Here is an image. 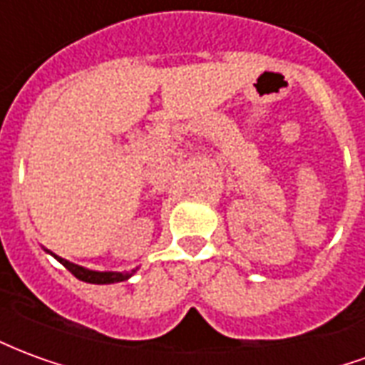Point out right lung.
Returning <instances> with one entry per match:
<instances>
[{"label":"right lung","instance_id":"right-lung-1","mask_svg":"<svg viewBox=\"0 0 365 365\" xmlns=\"http://www.w3.org/2000/svg\"><path fill=\"white\" fill-rule=\"evenodd\" d=\"M44 252L54 256V258H56V260H58L60 264H62V266H64L68 272H70V274H74L78 279H82V282H86V283H96V285H107V283L127 282L128 277H133V275L136 274V269H138V268H135V269H130V272H97V269L83 268V266H78V264H74V262L64 260V258H60V256H56V254L51 252V250H46V248H44Z\"/></svg>","mask_w":365,"mask_h":365}]
</instances>
